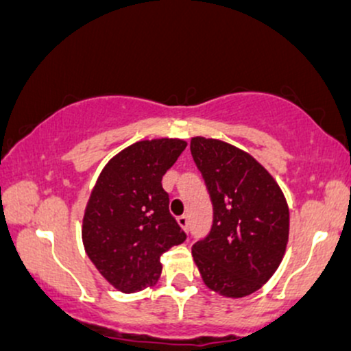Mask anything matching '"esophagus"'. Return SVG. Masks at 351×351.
Returning <instances> with one entry per match:
<instances>
[{
  "label": "esophagus",
  "mask_w": 351,
  "mask_h": 351,
  "mask_svg": "<svg viewBox=\"0 0 351 351\" xmlns=\"http://www.w3.org/2000/svg\"><path fill=\"white\" fill-rule=\"evenodd\" d=\"M178 224H180V226L183 228L186 232L189 231V217H188L186 215H183V216L178 217Z\"/></svg>",
  "instance_id": "1"
}]
</instances>
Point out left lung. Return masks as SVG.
<instances>
[{
  "label": "left lung",
  "mask_w": 351,
  "mask_h": 351,
  "mask_svg": "<svg viewBox=\"0 0 351 351\" xmlns=\"http://www.w3.org/2000/svg\"><path fill=\"white\" fill-rule=\"evenodd\" d=\"M191 155L213 203V226L193 244L204 284L224 297L263 287L289 239V208L279 184L249 153L215 138H191Z\"/></svg>",
  "instance_id": "8db88e82"
}]
</instances>
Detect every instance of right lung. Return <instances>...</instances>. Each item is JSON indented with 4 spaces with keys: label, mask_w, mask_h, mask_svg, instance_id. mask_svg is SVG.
Returning <instances> with one entry per match:
<instances>
[{
    "label": "right lung",
    "mask_w": 351,
    "mask_h": 351,
    "mask_svg": "<svg viewBox=\"0 0 351 351\" xmlns=\"http://www.w3.org/2000/svg\"><path fill=\"white\" fill-rule=\"evenodd\" d=\"M186 142L143 140L115 155L100 173L82 224L87 256L122 292L153 285L162 274L160 256L186 239L170 215L162 178Z\"/></svg>",
    "instance_id": "add662e5"
}]
</instances>
